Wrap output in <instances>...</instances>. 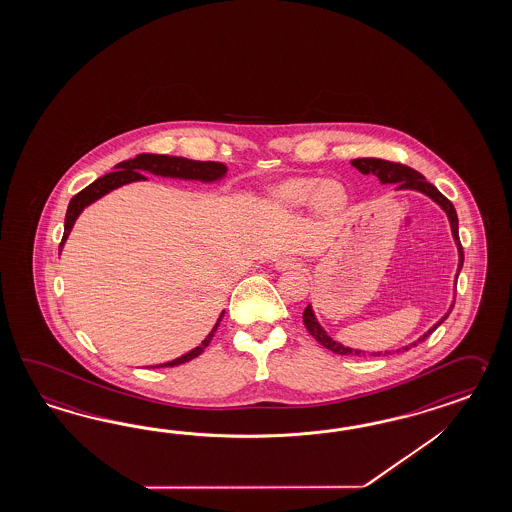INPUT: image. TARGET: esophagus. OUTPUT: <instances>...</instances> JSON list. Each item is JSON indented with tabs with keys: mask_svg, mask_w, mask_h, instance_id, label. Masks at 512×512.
<instances>
[{
	"mask_svg": "<svg viewBox=\"0 0 512 512\" xmlns=\"http://www.w3.org/2000/svg\"><path fill=\"white\" fill-rule=\"evenodd\" d=\"M296 266H298V261H296L294 257H279V259L275 261V268L281 270V272L292 270V268H296Z\"/></svg>",
	"mask_w": 512,
	"mask_h": 512,
	"instance_id": "esophagus-1",
	"label": "esophagus"
}]
</instances>
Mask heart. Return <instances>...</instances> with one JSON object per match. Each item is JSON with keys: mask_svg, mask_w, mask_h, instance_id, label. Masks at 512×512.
Returning <instances> with one entry per match:
<instances>
[{"mask_svg": "<svg viewBox=\"0 0 512 512\" xmlns=\"http://www.w3.org/2000/svg\"><path fill=\"white\" fill-rule=\"evenodd\" d=\"M277 200L290 207H303L312 203L320 212H337L346 201V192L333 179H316V177H298L283 183L275 190Z\"/></svg>", "mask_w": 512, "mask_h": 512, "instance_id": "b5f03b06", "label": "heart"}]
</instances>
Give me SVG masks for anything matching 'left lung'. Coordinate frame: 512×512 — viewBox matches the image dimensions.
I'll return each mask as SVG.
<instances>
[{
  "label": "left lung",
  "instance_id": "8db88e82",
  "mask_svg": "<svg viewBox=\"0 0 512 512\" xmlns=\"http://www.w3.org/2000/svg\"><path fill=\"white\" fill-rule=\"evenodd\" d=\"M351 164H353L361 174H374L383 185L396 183L398 188H412V190L424 192L425 196H429L431 200L437 201L438 205L448 214L449 224H451V233H453L455 244H457V248H459V270H457V272H461L462 262H464V251H462L461 238H459V218H457V212H455L453 203H451L444 194H440L437 187H433L431 183H427L424 175L420 174V172H416V170H412L409 166H405V164L383 161V159H370V157H366V159H355V161H351ZM451 309H453V305H451ZM451 309H449V312H451ZM448 314H446L438 324L433 325V327L425 333L424 337L418 338V342H424L425 338L429 337V335L437 329L438 325L442 324V322L448 318ZM303 324H305L307 331L311 333L312 337L316 338L324 348L333 351V353H337V355H357V357L366 355L361 349L344 348L342 344H338L333 338L329 337L324 329H322V325L316 322L311 305L305 307V311H303ZM418 342H414L411 346H416ZM411 346H405L403 349H409ZM387 353L388 351H385V355H387ZM370 355H372V357H379L381 353H370Z\"/></svg>",
  "mask_w": 512,
  "mask_h": 512
}]
</instances>
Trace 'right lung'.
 Wrapping results in <instances>:
<instances>
[{
	"mask_svg": "<svg viewBox=\"0 0 512 512\" xmlns=\"http://www.w3.org/2000/svg\"><path fill=\"white\" fill-rule=\"evenodd\" d=\"M146 172L155 175H163V177L200 179V181H205V183H211V181H216V179H222L225 172H227V168H225V164L212 163V161H190V159H185V157H168V155L140 153L135 159H129V161L118 164V166H116V172L105 174L103 177H100V179H96L92 185H88V187L83 188L81 192H77L74 198L70 200L68 211H66V218H64V235L61 244H59V251L63 250L64 240L70 235V229L74 227V222L77 220L79 212L83 211L92 201H96L98 198H101V196H105L107 192H111L113 188L122 187L125 183H131V181H142V179H146V177L142 175L146 174ZM222 316H224V314H220V318H218V322L214 325V329L209 333V337L201 342V346L192 349V351H188L183 357H179V359H175V361L164 362V364H159V366H155V368H164V366H166V368H168V366L172 368V366H177V364H183V362L196 359L198 355L203 353V349L209 346V342H211L212 337H214L216 327L222 322Z\"/></svg>",
	"mask_w": 512,
	"mask_h": 512,
	"instance_id": "right-lung-1",
	"label": "right lung"
}]
</instances>
